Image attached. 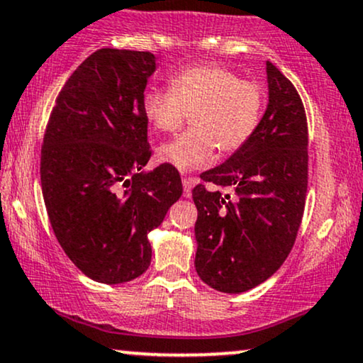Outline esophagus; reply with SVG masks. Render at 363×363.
I'll use <instances>...</instances> for the list:
<instances>
[{
	"label": "esophagus",
	"mask_w": 363,
	"mask_h": 363,
	"mask_svg": "<svg viewBox=\"0 0 363 363\" xmlns=\"http://www.w3.org/2000/svg\"><path fill=\"white\" fill-rule=\"evenodd\" d=\"M196 184V179L194 177H182V187H184V198H191V191Z\"/></svg>",
	"instance_id": "1"
}]
</instances>
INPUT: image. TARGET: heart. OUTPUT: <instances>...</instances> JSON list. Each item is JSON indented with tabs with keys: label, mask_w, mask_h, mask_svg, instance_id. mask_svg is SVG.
<instances>
[{
	"label": "heart",
	"mask_w": 363,
	"mask_h": 363,
	"mask_svg": "<svg viewBox=\"0 0 363 363\" xmlns=\"http://www.w3.org/2000/svg\"><path fill=\"white\" fill-rule=\"evenodd\" d=\"M170 90L150 86L141 99L143 114L157 131H177L191 116V131L158 148V160L189 172L213 162L215 150L230 155L252 138L266 106V91L257 82L216 65L179 69Z\"/></svg>",
	"instance_id": "1"
}]
</instances>
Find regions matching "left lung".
Wrapping results in <instances>:
<instances>
[{"instance_id":"obj_1","label":"left lung","mask_w":363,"mask_h":363,"mask_svg":"<svg viewBox=\"0 0 363 363\" xmlns=\"http://www.w3.org/2000/svg\"><path fill=\"white\" fill-rule=\"evenodd\" d=\"M268 107L252 138L193 189L199 278L223 294L268 280L286 259L301 227L307 194V119L301 95L272 61L266 62Z\"/></svg>"}]
</instances>
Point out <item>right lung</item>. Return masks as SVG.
Segmentation results:
<instances>
[{"label":"right lung","mask_w":363,"mask_h":363,"mask_svg":"<svg viewBox=\"0 0 363 363\" xmlns=\"http://www.w3.org/2000/svg\"><path fill=\"white\" fill-rule=\"evenodd\" d=\"M145 51L99 49L56 99L40 152V184L54 235L83 274L118 285L152 261L148 232L181 198L179 172L148 164L141 99L155 72Z\"/></svg>","instance_id":"obj_1"}]
</instances>
